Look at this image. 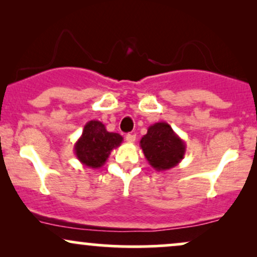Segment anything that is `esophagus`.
I'll return each mask as SVG.
<instances>
[{"mask_svg":"<svg viewBox=\"0 0 257 257\" xmlns=\"http://www.w3.org/2000/svg\"><path fill=\"white\" fill-rule=\"evenodd\" d=\"M135 139H137V135L135 134H126L125 137V140L128 141V143H134Z\"/></svg>","mask_w":257,"mask_h":257,"instance_id":"34e87169","label":"esophagus"}]
</instances>
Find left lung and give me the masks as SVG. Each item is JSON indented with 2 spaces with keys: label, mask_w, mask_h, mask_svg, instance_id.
I'll return each instance as SVG.
<instances>
[{
  "label": "left lung",
  "mask_w": 257,
  "mask_h": 257,
  "mask_svg": "<svg viewBox=\"0 0 257 257\" xmlns=\"http://www.w3.org/2000/svg\"><path fill=\"white\" fill-rule=\"evenodd\" d=\"M140 147L147 162L157 172L176 167L184 158L186 144L167 122L150 125L140 140Z\"/></svg>",
  "instance_id": "left-lung-1"
}]
</instances>
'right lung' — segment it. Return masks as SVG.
I'll return each mask as SVG.
<instances>
[{
  "label": "right lung",
  "mask_w": 257,
  "mask_h": 257,
  "mask_svg": "<svg viewBox=\"0 0 257 257\" xmlns=\"http://www.w3.org/2000/svg\"><path fill=\"white\" fill-rule=\"evenodd\" d=\"M122 141L119 134L107 132L100 120L93 119L85 123L73 151L83 166L98 169L104 166L112 150L120 146Z\"/></svg>",
  "instance_id": "obj_1"
}]
</instances>
